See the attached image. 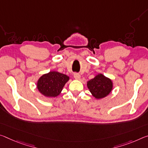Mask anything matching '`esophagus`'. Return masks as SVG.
Here are the masks:
<instances>
[{"label": "esophagus", "mask_w": 148, "mask_h": 148, "mask_svg": "<svg viewBox=\"0 0 148 148\" xmlns=\"http://www.w3.org/2000/svg\"><path fill=\"white\" fill-rule=\"evenodd\" d=\"M74 78L75 79H80V75H79L78 73H75L74 74Z\"/></svg>", "instance_id": "1"}]
</instances>
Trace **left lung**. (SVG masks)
Returning <instances> with one entry per match:
<instances>
[{
    "instance_id": "1",
    "label": "left lung",
    "mask_w": 148,
    "mask_h": 148,
    "mask_svg": "<svg viewBox=\"0 0 148 148\" xmlns=\"http://www.w3.org/2000/svg\"><path fill=\"white\" fill-rule=\"evenodd\" d=\"M87 86L93 97L99 99L105 97L111 93L112 82L111 79L99 74L87 82Z\"/></svg>"
}]
</instances>
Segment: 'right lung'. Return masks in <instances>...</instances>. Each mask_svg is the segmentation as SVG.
Wrapping results in <instances>:
<instances>
[{"mask_svg":"<svg viewBox=\"0 0 148 148\" xmlns=\"http://www.w3.org/2000/svg\"><path fill=\"white\" fill-rule=\"evenodd\" d=\"M69 79V77L66 74L51 71L39 78L37 88L39 92L45 97H55L60 95L65 84Z\"/></svg>","mask_w":148,"mask_h":148,"instance_id":"right-lung-1","label":"right lung"}]
</instances>
